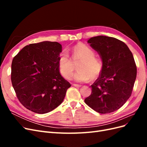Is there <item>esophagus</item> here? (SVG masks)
<instances>
[{"instance_id":"1","label":"esophagus","mask_w":147,"mask_h":147,"mask_svg":"<svg viewBox=\"0 0 147 147\" xmlns=\"http://www.w3.org/2000/svg\"><path fill=\"white\" fill-rule=\"evenodd\" d=\"M73 85L75 87H77V88H80L82 86L81 84H73Z\"/></svg>"}]
</instances>
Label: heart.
I'll use <instances>...</instances> for the list:
<instances>
[{
	"label": "heart",
	"instance_id": "heart-1",
	"mask_svg": "<svg viewBox=\"0 0 147 147\" xmlns=\"http://www.w3.org/2000/svg\"><path fill=\"white\" fill-rule=\"evenodd\" d=\"M74 60L79 59L77 69L74 79L78 82H85L98 78L102 73L103 64L101 59L95 57V52L91 48L83 43H78L72 48ZM58 65L61 74L65 78L72 76L74 65L67 53L63 51L59 55Z\"/></svg>",
	"mask_w": 147,
	"mask_h": 147
}]
</instances>
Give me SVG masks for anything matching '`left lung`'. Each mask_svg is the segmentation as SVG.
Segmentation results:
<instances>
[{
	"mask_svg": "<svg viewBox=\"0 0 147 147\" xmlns=\"http://www.w3.org/2000/svg\"><path fill=\"white\" fill-rule=\"evenodd\" d=\"M100 56L102 73L91 86V95L84 102L96 112H115L129 98L137 76L132 53L123 42L99 35L88 40Z\"/></svg>",
	"mask_w": 147,
	"mask_h": 147,
	"instance_id": "1",
	"label": "left lung"
}]
</instances>
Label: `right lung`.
<instances>
[{"label": "right lung", "instance_id": "1", "mask_svg": "<svg viewBox=\"0 0 147 147\" xmlns=\"http://www.w3.org/2000/svg\"><path fill=\"white\" fill-rule=\"evenodd\" d=\"M62 45L45 41L24 47L12 61L11 80L18 99L33 112L47 113L63 102L71 84L59 72Z\"/></svg>", "mask_w": 147, "mask_h": 147}]
</instances>
